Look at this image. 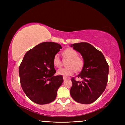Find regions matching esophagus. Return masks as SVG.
<instances>
[{
    "mask_svg": "<svg viewBox=\"0 0 125 125\" xmlns=\"http://www.w3.org/2000/svg\"><path fill=\"white\" fill-rule=\"evenodd\" d=\"M63 79H64V80H65L66 79H68V78L66 77H63Z\"/></svg>",
    "mask_w": 125,
    "mask_h": 125,
    "instance_id": "34e87169",
    "label": "esophagus"
}]
</instances>
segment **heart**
<instances>
[{
  "instance_id": "obj_1",
  "label": "heart",
  "mask_w": 125,
  "mask_h": 125,
  "mask_svg": "<svg viewBox=\"0 0 125 125\" xmlns=\"http://www.w3.org/2000/svg\"><path fill=\"white\" fill-rule=\"evenodd\" d=\"M63 57L65 59L69 60L66 66L68 67L60 68L57 71V74L64 77H68L72 75L76 72H80L83 69V60L78 57V53L72 48H67L63 51ZM53 63L56 67L59 68L61 66L62 62L58 54L54 56L53 59Z\"/></svg>"
}]
</instances>
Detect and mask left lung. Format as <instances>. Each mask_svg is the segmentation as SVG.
I'll return each mask as SVG.
<instances>
[{"mask_svg":"<svg viewBox=\"0 0 125 125\" xmlns=\"http://www.w3.org/2000/svg\"><path fill=\"white\" fill-rule=\"evenodd\" d=\"M71 47L81 54L83 66L76 81L72 78V86L70 93L78 103L90 104L99 98L105 90L109 74V65L101 52L88 42L71 44Z\"/></svg>","mask_w":125,"mask_h":125,"instance_id":"left-lung-1","label":"left lung"}]
</instances>
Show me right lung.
<instances>
[{"mask_svg":"<svg viewBox=\"0 0 125 125\" xmlns=\"http://www.w3.org/2000/svg\"><path fill=\"white\" fill-rule=\"evenodd\" d=\"M62 49L60 44L44 42L25 53L20 65V83L27 96L36 104L44 105L53 101L62 84V76L56 73L54 56Z\"/></svg>","mask_w":125,"mask_h":125,"instance_id":"right-lung-1","label":"right lung"}]
</instances>
